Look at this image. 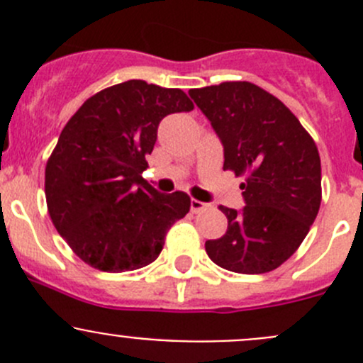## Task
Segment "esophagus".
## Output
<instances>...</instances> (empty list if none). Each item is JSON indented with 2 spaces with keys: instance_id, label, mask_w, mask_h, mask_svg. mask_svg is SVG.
Listing matches in <instances>:
<instances>
[{
  "instance_id": "34e87169",
  "label": "esophagus",
  "mask_w": 363,
  "mask_h": 363,
  "mask_svg": "<svg viewBox=\"0 0 363 363\" xmlns=\"http://www.w3.org/2000/svg\"><path fill=\"white\" fill-rule=\"evenodd\" d=\"M208 207H211L208 203L200 202V200H191V212H193V214H199V212L207 211Z\"/></svg>"
}]
</instances>
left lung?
<instances>
[{
  "label": "left lung",
  "instance_id": "left-lung-1",
  "mask_svg": "<svg viewBox=\"0 0 363 363\" xmlns=\"http://www.w3.org/2000/svg\"><path fill=\"white\" fill-rule=\"evenodd\" d=\"M189 96L221 140L223 168L246 175V205H219L228 228L205 251L230 272H270L298 250L320 211L316 144L283 101L251 82L189 89Z\"/></svg>",
  "mask_w": 363,
  "mask_h": 363
}]
</instances>
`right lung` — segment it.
Here are the masks:
<instances>
[{
	"label": "right lung",
	"instance_id": "add662e5",
	"mask_svg": "<svg viewBox=\"0 0 363 363\" xmlns=\"http://www.w3.org/2000/svg\"><path fill=\"white\" fill-rule=\"evenodd\" d=\"M193 111L181 89L128 80L84 101L45 167L54 226L73 252L104 272H128L160 256L168 228L191 207L186 193L156 191L147 168L163 117Z\"/></svg>",
	"mask_w": 363,
	"mask_h": 363
}]
</instances>
